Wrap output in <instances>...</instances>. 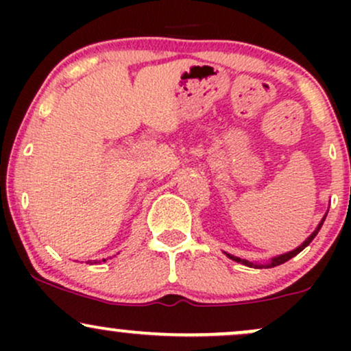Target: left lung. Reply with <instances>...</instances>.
Masks as SVG:
<instances>
[{"label": "left lung", "mask_w": 351, "mask_h": 351, "mask_svg": "<svg viewBox=\"0 0 351 351\" xmlns=\"http://www.w3.org/2000/svg\"><path fill=\"white\" fill-rule=\"evenodd\" d=\"M325 217L327 216H324V219H322V223L318 224V228L315 229V231L312 232V234H310V237L307 241H305L304 244L302 245H299V247L297 249H293V251H291V252H287V254H282V256H279V257H274L272 259V263L271 264H267V265H256V264H252V263H249V261H245V259H239V257H234V256H231V254H228V257L229 259H232V261H236V263H241V264H244V265H247V267H259V269H263V267H276V265H280V264H284V263H287L289 259H292L293 256H297V254H299L300 251H304L305 247H307V245L312 243L313 241V237L317 236V232L320 231V228H322V224H324V221H325Z\"/></svg>", "instance_id": "1"}]
</instances>
